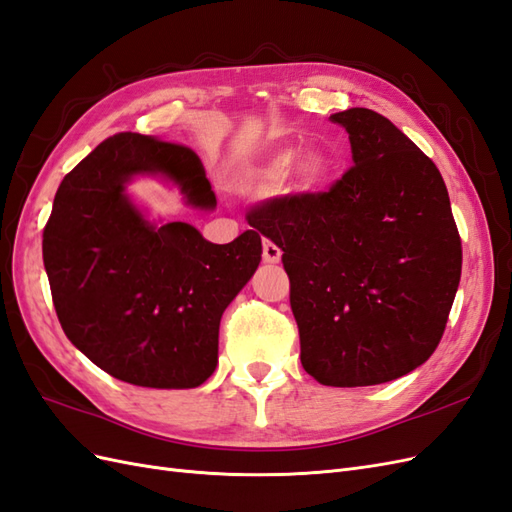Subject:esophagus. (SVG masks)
<instances>
[{
	"mask_svg": "<svg viewBox=\"0 0 512 512\" xmlns=\"http://www.w3.org/2000/svg\"><path fill=\"white\" fill-rule=\"evenodd\" d=\"M281 255H283V251L279 246L272 242H264V261H268V264H279Z\"/></svg>",
	"mask_w": 512,
	"mask_h": 512,
	"instance_id": "34e87169",
	"label": "esophagus"
}]
</instances>
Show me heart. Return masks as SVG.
<instances>
[{
	"label": "heart",
	"instance_id": "heart-1",
	"mask_svg": "<svg viewBox=\"0 0 512 512\" xmlns=\"http://www.w3.org/2000/svg\"><path fill=\"white\" fill-rule=\"evenodd\" d=\"M298 152L296 145H285L261 156L238 173L240 186L248 193H274L287 182L289 171L294 169L296 182L304 193L326 191L334 175V160L326 152L309 150L296 161Z\"/></svg>",
	"mask_w": 512,
	"mask_h": 512
}]
</instances>
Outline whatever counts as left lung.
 Here are the masks:
<instances>
[{"instance_id":"1","label":"left lung","mask_w":512,"mask_h":512,"mask_svg":"<svg viewBox=\"0 0 512 512\" xmlns=\"http://www.w3.org/2000/svg\"><path fill=\"white\" fill-rule=\"evenodd\" d=\"M354 167L328 193L279 199L248 223L283 251L300 360L319 384L375 386L427 362L461 279L442 173L371 109L330 115Z\"/></svg>"}]
</instances>
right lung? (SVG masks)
<instances>
[{
	"label": "right lung",
	"mask_w": 512,
	"mask_h": 512,
	"mask_svg": "<svg viewBox=\"0 0 512 512\" xmlns=\"http://www.w3.org/2000/svg\"><path fill=\"white\" fill-rule=\"evenodd\" d=\"M154 178L188 208L214 210L199 156L120 133L62 180L42 233V259L70 343L96 367L143 388H197L218 364V326L261 261L244 231L212 244L193 225L150 218L128 186Z\"/></svg>",
	"instance_id": "obj_1"
}]
</instances>
